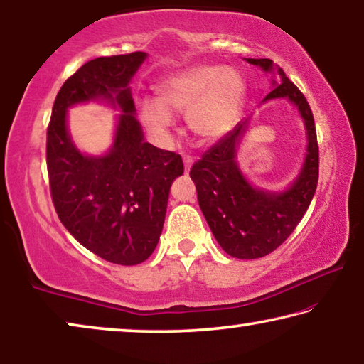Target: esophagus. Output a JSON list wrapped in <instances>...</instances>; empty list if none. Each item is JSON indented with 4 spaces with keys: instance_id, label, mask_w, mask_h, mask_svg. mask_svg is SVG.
<instances>
[{
    "instance_id": "34e87169",
    "label": "esophagus",
    "mask_w": 364,
    "mask_h": 364,
    "mask_svg": "<svg viewBox=\"0 0 364 364\" xmlns=\"http://www.w3.org/2000/svg\"><path fill=\"white\" fill-rule=\"evenodd\" d=\"M192 163H193L192 158H190V156H183V166H186V172H188L190 168H192Z\"/></svg>"
}]
</instances>
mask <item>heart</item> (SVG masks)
I'll return each instance as SVG.
<instances>
[{"instance_id":"heart-1","label":"heart","mask_w":364,"mask_h":364,"mask_svg":"<svg viewBox=\"0 0 364 364\" xmlns=\"http://www.w3.org/2000/svg\"><path fill=\"white\" fill-rule=\"evenodd\" d=\"M243 92L242 77L219 65H195L168 77L158 87V98L141 103L145 126L166 135L171 114H187L190 129L206 140L221 139L234 126Z\"/></svg>"}]
</instances>
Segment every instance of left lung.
<instances>
[{
	"instance_id": "left-lung-1",
	"label": "left lung",
	"mask_w": 364,
	"mask_h": 364,
	"mask_svg": "<svg viewBox=\"0 0 364 364\" xmlns=\"http://www.w3.org/2000/svg\"><path fill=\"white\" fill-rule=\"evenodd\" d=\"M263 70H272L271 59H247ZM281 83L266 100L289 98L299 106L308 130V154L294 186L284 193L256 190L243 178L235 163V151L243 127L219 139L190 169L198 205L219 245L228 255L240 259L263 258L287 240L305 216L319 178V146L314 117L299 87L289 80L279 65Z\"/></svg>"
}]
</instances>
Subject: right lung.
<instances>
[{"label": "right lung", "instance_id": "right-lung-1", "mask_svg": "<svg viewBox=\"0 0 364 364\" xmlns=\"http://www.w3.org/2000/svg\"><path fill=\"white\" fill-rule=\"evenodd\" d=\"M146 53L92 59L58 92L46 130V168L59 221L77 242L109 263L150 258L163 230L169 188L183 174L181 154L143 140L129 82ZM108 97L124 111L106 157H83L65 129L69 105Z\"/></svg>", "mask_w": 364, "mask_h": 364}]
</instances>
